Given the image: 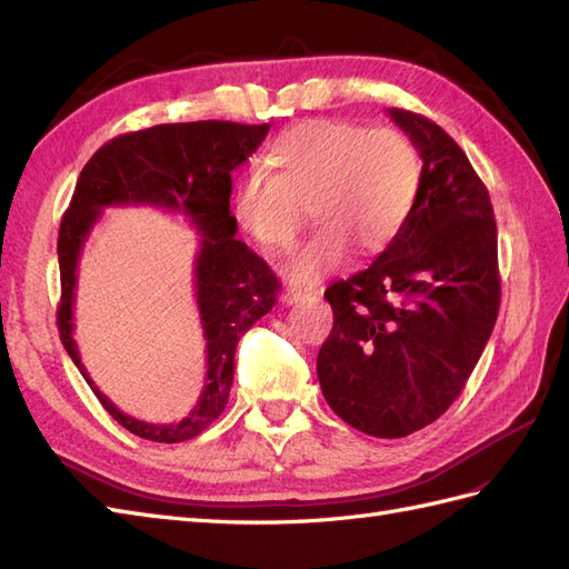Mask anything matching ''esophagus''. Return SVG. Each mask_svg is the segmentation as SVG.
<instances>
[{
  "instance_id": "1",
  "label": "esophagus",
  "mask_w": 569,
  "mask_h": 569,
  "mask_svg": "<svg viewBox=\"0 0 569 569\" xmlns=\"http://www.w3.org/2000/svg\"><path fill=\"white\" fill-rule=\"evenodd\" d=\"M307 296H312V288H298V286H288L283 293H281V302L283 305H293L305 300Z\"/></svg>"
}]
</instances>
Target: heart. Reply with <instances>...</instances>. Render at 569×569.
<instances>
[{
  "mask_svg": "<svg viewBox=\"0 0 569 569\" xmlns=\"http://www.w3.org/2000/svg\"><path fill=\"white\" fill-rule=\"evenodd\" d=\"M267 164L240 178L231 212L259 246L281 250L310 209L319 229L286 262L298 283L343 264L350 246L383 252L408 221L421 181L419 152L402 131L338 119L288 128L271 142Z\"/></svg>",
  "mask_w": 569,
  "mask_h": 569,
  "instance_id": "heart-1",
  "label": "heart"
}]
</instances>
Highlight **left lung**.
I'll return each mask as SVG.
<instances>
[{
	"mask_svg": "<svg viewBox=\"0 0 569 569\" xmlns=\"http://www.w3.org/2000/svg\"><path fill=\"white\" fill-rule=\"evenodd\" d=\"M388 117L421 157L419 192L391 246L323 293L333 329L317 377L350 427L402 438L462 393L496 327L500 279L489 190L460 144L419 113Z\"/></svg>",
	"mask_w": 569,
	"mask_h": 569,
	"instance_id": "obj_1",
	"label": "left lung"
}]
</instances>
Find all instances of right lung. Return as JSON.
Here are the masks:
<instances>
[{
	"instance_id": "add662e5",
	"label": "right lung",
	"mask_w": 569,
	"mask_h": 569,
	"mask_svg": "<svg viewBox=\"0 0 569 569\" xmlns=\"http://www.w3.org/2000/svg\"><path fill=\"white\" fill-rule=\"evenodd\" d=\"M267 133L269 123H161L109 140L78 176L57 242L61 271L59 336L104 410L123 429L148 441L181 443L212 425L229 402L240 336L257 319L271 312L276 302L279 281L264 259L236 238L238 223L229 209L231 173L242 161H248ZM131 203L183 213L201 233V250L193 272L196 301L206 336L208 375L201 400L188 418L173 426H150L121 413L89 379L72 338L77 262L84 240L104 206Z\"/></svg>"
}]
</instances>
